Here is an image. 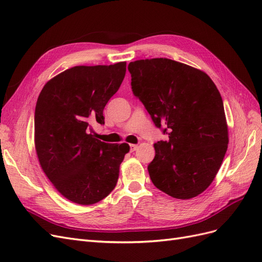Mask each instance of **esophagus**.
Masks as SVG:
<instances>
[{"mask_svg":"<svg viewBox=\"0 0 262 262\" xmlns=\"http://www.w3.org/2000/svg\"><path fill=\"white\" fill-rule=\"evenodd\" d=\"M138 149V145L136 144H130V152H134V150Z\"/></svg>","mask_w":262,"mask_h":262,"instance_id":"esophagus-1","label":"esophagus"}]
</instances>
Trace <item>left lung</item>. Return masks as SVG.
I'll use <instances>...</instances> for the list:
<instances>
[{
	"mask_svg": "<svg viewBox=\"0 0 262 262\" xmlns=\"http://www.w3.org/2000/svg\"><path fill=\"white\" fill-rule=\"evenodd\" d=\"M128 70L134 96L169 138L154 144L150 180L176 199L202 193L215 178L228 144L215 84L202 71L166 58L130 62Z\"/></svg>",
	"mask_w": 262,
	"mask_h": 262,
	"instance_id": "left-lung-1",
	"label": "left lung"
}]
</instances>
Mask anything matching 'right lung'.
Segmentation results:
<instances>
[{"mask_svg": "<svg viewBox=\"0 0 262 262\" xmlns=\"http://www.w3.org/2000/svg\"><path fill=\"white\" fill-rule=\"evenodd\" d=\"M125 62L74 67L47 83L35 109V146L52 185L77 204L97 203L113 191L130 146L95 138L92 124L104 122V108L120 87Z\"/></svg>", "mask_w": 262, "mask_h": 262, "instance_id": "right-lung-1", "label": "right lung"}]
</instances>
